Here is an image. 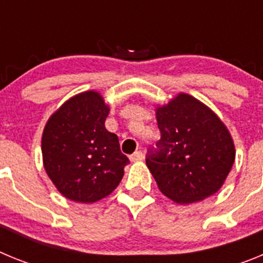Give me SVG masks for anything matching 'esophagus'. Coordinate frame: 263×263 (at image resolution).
<instances>
[{
	"label": "esophagus",
	"instance_id": "1",
	"mask_svg": "<svg viewBox=\"0 0 263 263\" xmlns=\"http://www.w3.org/2000/svg\"><path fill=\"white\" fill-rule=\"evenodd\" d=\"M143 159V153L141 152V150H138V152H136L134 154L130 155V160L132 162H139V160Z\"/></svg>",
	"mask_w": 263,
	"mask_h": 263
}]
</instances>
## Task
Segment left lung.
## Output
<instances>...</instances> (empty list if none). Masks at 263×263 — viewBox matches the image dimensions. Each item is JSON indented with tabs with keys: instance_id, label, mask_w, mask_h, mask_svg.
I'll return each instance as SVG.
<instances>
[{
	"instance_id": "8db88e82",
	"label": "left lung",
	"mask_w": 263,
	"mask_h": 263,
	"mask_svg": "<svg viewBox=\"0 0 263 263\" xmlns=\"http://www.w3.org/2000/svg\"><path fill=\"white\" fill-rule=\"evenodd\" d=\"M160 139L146 164L160 192L179 204L212 196L233 166L234 145L220 118L190 95L157 109Z\"/></svg>"
}]
</instances>
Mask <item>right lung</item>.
I'll use <instances>...</instances> for the list:
<instances>
[{
	"label": "right lung",
	"instance_id": "obj_1",
	"mask_svg": "<svg viewBox=\"0 0 263 263\" xmlns=\"http://www.w3.org/2000/svg\"><path fill=\"white\" fill-rule=\"evenodd\" d=\"M109 108L97 92L69 99L51 116L42 137L47 175L62 195L95 203L115 191L129 158L105 129Z\"/></svg>",
	"mask_w": 263,
	"mask_h": 263
}]
</instances>
